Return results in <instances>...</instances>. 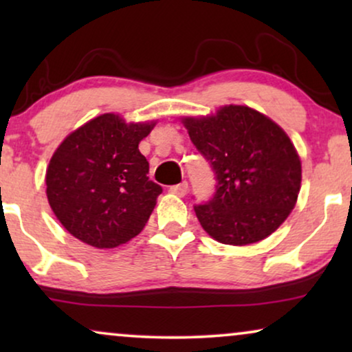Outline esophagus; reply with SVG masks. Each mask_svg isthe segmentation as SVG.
Returning a JSON list of instances; mask_svg holds the SVG:
<instances>
[{
	"instance_id": "obj_1",
	"label": "esophagus",
	"mask_w": 352,
	"mask_h": 352,
	"mask_svg": "<svg viewBox=\"0 0 352 352\" xmlns=\"http://www.w3.org/2000/svg\"><path fill=\"white\" fill-rule=\"evenodd\" d=\"M187 190H189V184H187L186 181H182L181 184H176V186L170 187L171 194H175L177 197H184L187 194Z\"/></svg>"
}]
</instances>
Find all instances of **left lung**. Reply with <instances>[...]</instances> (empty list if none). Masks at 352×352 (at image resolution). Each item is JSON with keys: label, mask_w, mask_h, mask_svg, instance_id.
<instances>
[{"label": "left lung", "mask_w": 352, "mask_h": 352, "mask_svg": "<svg viewBox=\"0 0 352 352\" xmlns=\"http://www.w3.org/2000/svg\"><path fill=\"white\" fill-rule=\"evenodd\" d=\"M182 123L216 177L214 195L194 206L201 228L226 245L271 235L295 208L301 187V162L285 131L245 105Z\"/></svg>", "instance_id": "obj_1"}]
</instances>
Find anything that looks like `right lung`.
<instances>
[{
  "mask_svg": "<svg viewBox=\"0 0 352 352\" xmlns=\"http://www.w3.org/2000/svg\"><path fill=\"white\" fill-rule=\"evenodd\" d=\"M153 126L104 113L57 147L46 170L47 201L74 237L115 248L144 229L163 190L148 181V162L139 152Z\"/></svg>",
  "mask_w": 352,
  "mask_h": 352,
  "instance_id": "obj_1",
  "label": "right lung"
}]
</instances>
